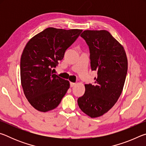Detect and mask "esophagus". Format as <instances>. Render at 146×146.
Segmentation results:
<instances>
[{"mask_svg":"<svg viewBox=\"0 0 146 146\" xmlns=\"http://www.w3.org/2000/svg\"><path fill=\"white\" fill-rule=\"evenodd\" d=\"M76 85V83H74V82H70V86L71 87H74Z\"/></svg>","mask_w":146,"mask_h":146,"instance_id":"1","label":"esophagus"}]
</instances>
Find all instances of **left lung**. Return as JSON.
Returning a JSON list of instances; mask_svg holds the SVG:
<instances>
[{
  "mask_svg": "<svg viewBox=\"0 0 146 146\" xmlns=\"http://www.w3.org/2000/svg\"><path fill=\"white\" fill-rule=\"evenodd\" d=\"M80 36L90 48L91 68L97 72L93 84H85L78 98L82 111L91 118L102 116L117 102L124 86L127 58L123 46L106 30H85Z\"/></svg>",
  "mask_w": 146,
  "mask_h": 146,
  "instance_id": "1",
  "label": "left lung"
}]
</instances>
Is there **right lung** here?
I'll use <instances>...</instances> for the list:
<instances>
[{"mask_svg": "<svg viewBox=\"0 0 146 146\" xmlns=\"http://www.w3.org/2000/svg\"><path fill=\"white\" fill-rule=\"evenodd\" d=\"M82 29L48 28L33 36L21 58V80L29 104L41 112L56 108L70 88V82L53 74L52 68Z\"/></svg>", "mask_w": 146, "mask_h": 146, "instance_id": "1", "label": "right lung"}]
</instances>
